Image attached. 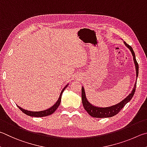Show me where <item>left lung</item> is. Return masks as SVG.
Instances as JSON below:
<instances>
[{"label":"left lung","mask_w":147,"mask_h":147,"mask_svg":"<svg viewBox=\"0 0 147 147\" xmlns=\"http://www.w3.org/2000/svg\"><path fill=\"white\" fill-rule=\"evenodd\" d=\"M124 45L127 46L128 49H129L133 56V60H134V64H135L136 71V80H137L138 77V73H139V66L137 63V61H136V55H135L134 51L132 48L130 46L128 45V44L126 43L125 41H124ZM136 83H137V81H136V83L134 84V88L132 89V92H130V94L128 95L127 97H125L123 101L119 102V103L115 104V105H112V106L108 107H96L95 106V105L91 104L86 98L85 90H84V87L83 86L82 87L81 94H82V102H83L84 109H85L86 111L88 113V114H90L92 117H94L105 118V117H111L114 116L115 115H116L120 112V110L125 106V105H127L128 102L132 99L136 90Z\"/></svg>","instance_id":"left-lung-1"}]
</instances>
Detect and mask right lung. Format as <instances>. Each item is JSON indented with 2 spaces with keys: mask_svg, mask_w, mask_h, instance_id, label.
<instances>
[{
  "mask_svg": "<svg viewBox=\"0 0 147 147\" xmlns=\"http://www.w3.org/2000/svg\"><path fill=\"white\" fill-rule=\"evenodd\" d=\"M69 83H68L66 84V85L64 87V88L62 90V91L60 94V96H59V97L57 101H56V102L55 104H54L52 107H51L50 108H49V109L45 110H42V111H36V112H33V111H30V110H26L22 109L19 106L17 107L19 109L21 110V111L24 113L25 114H26L28 115H29V116H32V117H45V116H47V115H50L51 114H53V113L55 111V110L57 109L58 107L59 106V105L61 103V96H62V94H63V92L64 90L66 89V88L67 86H68Z\"/></svg>",
  "mask_w": 147,
  "mask_h": 147,
  "instance_id": "1",
  "label": "right lung"
}]
</instances>
